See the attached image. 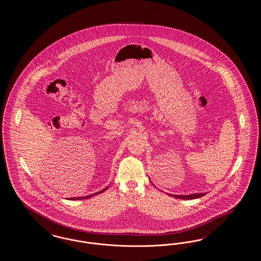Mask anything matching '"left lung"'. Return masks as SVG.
I'll list each match as a JSON object with an SVG mask.
<instances>
[{"instance_id":"1","label":"left lung","mask_w":261,"mask_h":261,"mask_svg":"<svg viewBox=\"0 0 261 261\" xmlns=\"http://www.w3.org/2000/svg\"><path fill=\"white\" fill-rule=\"evenodd\" d=\"M204 195H205V194L200 193V194H192V195H187V196H179V195H170V196H171V197H173V198H176V199H194L201 198V197H202V196H204Z\"/></svg>"}]
</instances>
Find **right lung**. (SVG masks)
<instances>
[{"label":"right lung","mask_w":261,"mask_h":261,"mask_svg":"<svg viewBox=\"0 0 261 261\" xmlns=\"http://www.w3.org/2000/svg\"><path fill=\"white\" fill-rule=\"evenodd\" d=\"M109 187H107V188H105L103 190H101V191H99V192H98V193H96V194H93V195H90V196H87V197H83V198H74V199H89V198H92L93 196H96V195H99V194H100V193H103L107 189H108Z\"/></svg>","instance_id":"1"}]
</instances>
